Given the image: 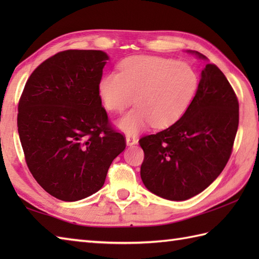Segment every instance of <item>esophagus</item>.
Masks as SVG:
<instances>
[{"instance_id": "esophagus-1", "label": "esophagus", "mask_w": 259, "mask_h": 259, "mask_svg": "<svg viewBox=\"0 0 259 259\" xmlns=\"http://www.w3.org/2000/svg\"><path fill=\"white\" fill-rule=\"evenodd\" d=\"M125 142H126V146H135L138 144V139L136 138V137H133V136H126L125 137Z\"/></svg>"}]
</instances>
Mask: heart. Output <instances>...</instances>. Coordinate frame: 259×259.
<instances>
[{
	"label": "heart",
	"mask_w": 259,
	"mask_h": 259,
	"mask_svg": "<svg viewBox=\"0 0 259 259\" xmlns=\"http://www.w3.org/2000/svg\"><path fill=\"white\" fill-rule=\"evenodd\" d=\"M198 75L189 64L159 57H134L120 65L119 73L99 81V95L109 111L137 106L115 121L119 130L137 135L151 124L164 128L175 123L190 104Z\"/></svg>",
	"instance_id": "obj_1"
}]
</instances>
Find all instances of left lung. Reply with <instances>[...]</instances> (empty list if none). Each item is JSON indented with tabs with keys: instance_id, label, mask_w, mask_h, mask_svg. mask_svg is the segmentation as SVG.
<instances>
[{
	"instance_id": "left-lung-1",
	"label": "left lung",
	"mask_w": 259,
	"mask_h": 259,
	"mask_svg": "<svg viewBox=\"0 0 259 259\" xmlns=\"http://www.w3.org/2000/svg\"><path fill=\"white\" fill-rule=\"evenodd\" d=\"M207 64L196 95L177 122L142 137L140 176L146 188L168 200L194 197L226 166L238 129L239 106L232 85L203 54L187 50Z\"/></svg>"
}]
</instances>
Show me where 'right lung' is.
I'll list each match as a JSON object with an SVG mask.
<instances>
[{
  "instance_id": "1",
  "label": "right lung",
  "mask_w": 259,
  "mask_h": 259,
  "mask_svg": "<svg viewBox=\"0 0 259 259\" xmlns=\"http://www.w3.org/2000/svg\"><path fill=\"white\" fill-rule=\"evenodd\" d=\"M108 60L100 50L59 52L33 71L21 96L18 131L26 164L60 200H81L100 190L125 148L99 96Z\"/></svg>"
}]
</instances>
